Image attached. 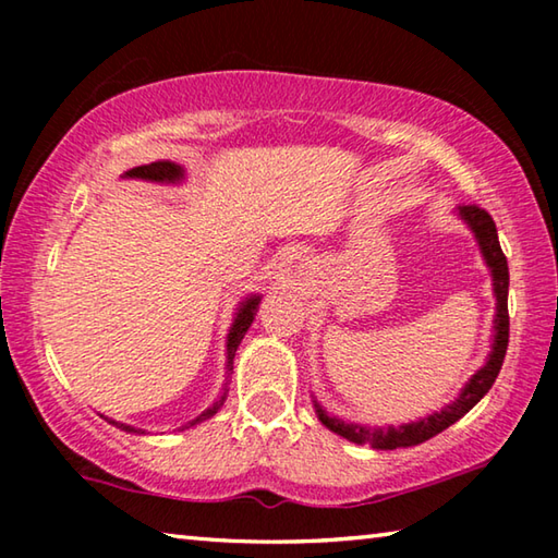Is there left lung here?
Masks as SVG:
<instances>
[{"instance_id": "obj_1", "label": "left lung", "mask_w": 558, "mask_h": 558, "mask_svg": "<svg viewBox=\"0 0 558 558\" xmlns=\"http://www.w3.org/2000/svg\"><path fill=\"white\" fill-rule=\"evenodd\" d=\"M458 219L468 226L475 235L480 245V253H483V260L489 270V278H493V292H495V319H493V344H489V354L485 364L470 376L462 386L460 393L450 403L442 405L440 411H433L430 415H423L418 421L401 423V426H362V423L342 421L337 415H329L323 405L313 399L317 418L323 421L337 436L347 438L349 442H356V446H372L374 450H396V448H411L418 446V442H426L428 438L438 436L452 423L460 421L472 405H475L483 396L493 389L499 369H502L505 354H507V342H509V315H507V292H509V268L502 248H499L497 239V226L485 209L480 206H458L456 209Z\"/></svg>"}]
</instances>
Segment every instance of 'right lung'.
Here are the masks:
<instances>
[{
	"mask_svg": "<svg viewBox=\"0 0 558 558\" xmlns=\"http://www.w3.org/2000/svg\"><path fill=\"white\" fill-rule=\"evenodd\" d=\"M122 179H143V182H155V184H182L184 179H186V169H184L182 165H177V162H169V159H157V162H153V165H143V167H132V169H128V172L122 174ZM260 298H263V295H258V292H251V295L243 298V300L239 302V307H235L233 323H231V327H229V335H226V374L233 372L235 349H239L243 335L248 332L251 323H253V319H256ZM226 386H229V379H226L219 399H216V401L209 405V409H204L199 415H196L194 421L184 423V426L179 428V430L194 428V426H199V423L214 418V415L221 411L226 396H229V389H226ZM100 418H106V421L110 423V426H116V428L125 430V433H135V436H145L143 428L130 426V423L112 421V418H108V415H102V413H100Z\"/></svg>",
	"mask_w": 558,
	"mask_h": 558,
	"instance_id": "obj_1",
	"label": "right lung"
}]
</instances>
